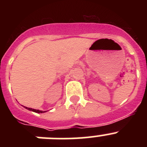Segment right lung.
Instances as JSON below:
<instances>
[{"label": "right lung", "instance_id": "add662e5", "mask_svg": "<svg viewBox=\"0 0 147 147\" xmlns=\"http://www.w3.org/2000/svg\"><path fill=\"white\" fill-rule=\"evenodd\" d=\"M25 108H26V109H28V110H32V111H33V112H35V113H44V112H45V111H42V110H34V109H32V108H29V107H25Z\"/></svg>", "mask_w": 147, "mask_h": 147}]
</instances>
